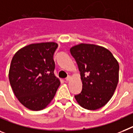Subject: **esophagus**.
Returning a JSON list of instances; mask_svg holds the SVG:
<instances>
[{
    "instance_id": "34e87169",
    "label": "esophagus",
    "mask_w": 133,
    "mask_h": 133,
    "mask_svg": "<svg viewBox=\"0 0 133 133\" xmlns=\"http://www.w3.org/2000/svg\"><path fill=\"white\" fill-rule=\"evenodd\" d=\"M70 79H71V76H68L66 78H65V80H66L67 82H68V81H70Z\"/></svg>"
}]
</instances>
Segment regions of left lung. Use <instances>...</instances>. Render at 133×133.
<instances>
[{
    "mask_svg": "<svg viewBox=\"0 0 133 133\" xmlns=\"http://www.w3.org/2000/svg\"><path fill=\"white\" fill-rule=\"evenodd\" d=\"M80 72L82 90L75 95L84 109L96 110L112 97L119 80V64L106 48L80 43L70 49Z\"/></svg>",
    "mask_w": 133,
    "mask_h": 133,
    "instance_id": "1",
    "label": "left lung"
}]
</instances>
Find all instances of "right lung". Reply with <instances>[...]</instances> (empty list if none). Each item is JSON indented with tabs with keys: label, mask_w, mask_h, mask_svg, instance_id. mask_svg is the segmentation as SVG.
<instances>
[{
	"label": "right lung",
	"mask_w": 133,
	"mask_h": 133,
	"mask_svg": "<svg viewBox=\"0 0 133 133\" xmlns=\"http://www.w3.org/2000/svg\"><path fill=\"white\" fill-rule=\"evenodd\" d=\"M58 44L34 43L14 55L9 72L13 91L23 106L40 111L49 104L60 85L54 74L53 54Z\"/></svg>",
	"instance_id": "add662e5"
}]
</instances>
